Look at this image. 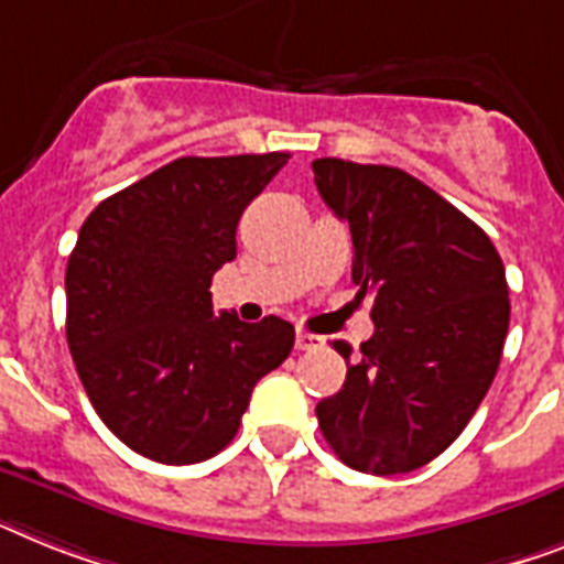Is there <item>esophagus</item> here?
Returning a JSON list of instances; mask_svg holds the SVG:
<instances>
[{"label": "esophagus", "mask_w": 564, "mask_h": 564, "mask_svg": "<svg viewBox=\"0 0 564 564\" xmlns=\"http://www.w3.org/2000/svg\"><path fill=\"white\" fill-rule=\"evenodd\" d=\"M325 339L319 334H311V332H296V348L300 351H314V348H323Z\"/></svg>", "instance_id": "1"}]
</instances>
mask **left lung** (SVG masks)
Wrapping results in <instances>:
<instances>
[{
    "mask_svg": "<svg viewBox=\"0 0 564 564\" xmlns=\"http://www.w3.org/2000/svg\"><path fill=\"white\" fill-rule=\"evenodd\" d=\"M314 184L351 230L360 346L316 421L337 458L371 476L430 464L458 438L499 371L510 300L490 236L398 166L316 158ZM339 355L351 346L334 343Z\"/></svg>",
    "mask_w": 564,
    "mask_h": 564,
    "instance_id": "1",
    "label": "left lung"
}]
</instances>
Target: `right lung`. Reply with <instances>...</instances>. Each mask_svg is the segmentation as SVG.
Returning a JSON list of instances; mask_svg holds the SVG:
<instances>
[{"label": "right lung", "mask_w": 564, "mask_h": 564, "mask_svg": "<svg viewBox=\"0 0 564 564\" xmlns=\"http://www.w3.org/2000/svg\"><path fill=\"white\" fill-rule=\"evenodd\" d=\"M288 152L178 158L109 195L65 268V337L91 406L129 449L195 464L239 432L253 386L285 362L293 325L213 314V276Z\"/></svg>", "instance_id": "right-lung-1"}]
</instances>
